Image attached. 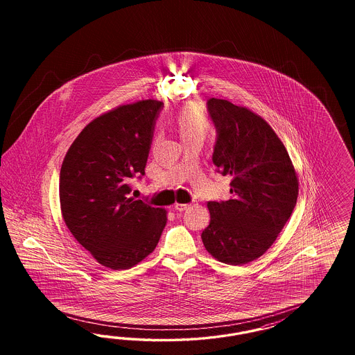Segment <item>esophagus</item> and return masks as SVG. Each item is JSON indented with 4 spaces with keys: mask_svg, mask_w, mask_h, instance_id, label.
<instances>
[{
    "mask_svg": "<svg viewBox=\"0 0 355 355\" xmlns=\"http://www.w3.org/2000/svg\"><path fill=\"white\" fill-rule=\"evenodd\" d=\"M189 207H190V205H180V203H177V205H174V209L178 211V212H183V211H186Z\"/></svg>",
    "mask_w": 355,
    "mask_h": 355,
    "instance_id": "34e87169",
    "label": "esophagus"
}]
</instances>
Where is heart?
Listing matches in <instances>:
<instances>
[{
    "mask_svg": "<svg viewBox=\"0 0 355 355\" xmlns=\"http://www.w3.org/2000/svg\"><path fill=\"white\" fill-rule=\"evenodd\" d=\"M174 128L183 141L191 139H205L209 130V122L203 107L198 104H187L181 107L174 116Z\"/></svg>",
    "mask_w": 355,
    "mask_h": 355,
    "instance_id": "1",
    "label": "heart"
}]
</instances>
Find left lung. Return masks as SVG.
<instances>
[{"mask_svg":"<svg viewBox=\"0 0 355 355\" xmlns=\"http://www.w3.org/2000/svg\"><path fill=\"white\" fill-rule=\"evenodd\" d=\"M207 110L216 129L212 162L233 181L229 200L208 202L211 221L202 239L214 258L242 266L261 257L291 218L297 174L282 141L261 117L215 97L207 101Z\"/></svg>","mask_w":355,"mask_h":355,"instance_id":"8db88e82","label":"left lung"}]
</instances>
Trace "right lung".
I'll return each mask as SVG.
<instances>
[{
    "instance_id": "1",
    "label": "right lung",
    "mask_w": 355,
    "mask_h": 355,
    "mask_svg": "<svg viewBox=\"0 0 355 355\" xmlns=\"http://www.w3.org/2000/svg\"><path fill=\"white\" fill-rule=\"evenodd\" d=\"M164 103L143 100L89 122L64 156L60 202L64 223L100 264L129 269L155 250L166 212L130 198L141 180Z\"/></svg>"
}]
</instances>
